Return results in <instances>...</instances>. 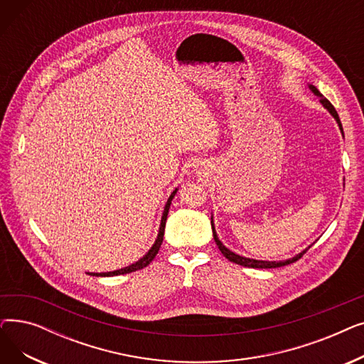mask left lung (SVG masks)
<instances>
[{
    "label": "left lung",
    "mask_w": 364,
    "mask_h": 364,
    "mask_svg": "<svg viewBox=\"0 0 364 364\" xmlns=\"http://www.w3.org/2000/svg\"><path fill=\"white\" fill-rule=\"evenodd\" d=\"M310 90L316 94V95H320V102H321V105L326 107L329 112H331V114L332 117L336 119V122H338V125H339V128H341V131H342V124H341V121H339V117H338V112L335 110V107L332 106V103L328 100V99H324L323 95L320 94V91L314 87V85H310ZM211 225H213V233H214V240H215V243H217V246H218V250L221 251V254L228 259V261H232V262H236V264H239V265H243V267H247V269H277V267H283V265H288V264H292V262H295V261H298L305 252L309 251V247L305 251H302L301 254H298L296 257H294V258H291V259H286V261H258V259H251V258H245V257H240V255H236L235 252H232L230 250H227V247L220 242V239H218V236H217V233H215V228H214V224H213V221H211Z\"/></svg>",
    "instance_id": "left-lung-1"
}]
</instances>
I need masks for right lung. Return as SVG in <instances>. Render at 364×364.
Returning <instances> with one entry per match:
<instances>
[{
  "label": "right lung",
  "mask_w": 364,
  "mask_h": 364,
  "mask_svg": "<svg viewBox=\"0 0 364 364\" xmlns=\"http://www.w3.org/2000/svg\"><path fill=\"white\" fill-rule=\"evenodd\" d=\"M177 193V190H174L172 192V195L169 196L166 205H165V209H164V215H162V220H161V227H159V235H158V239L155 242V245H153L150 247V251L141 258L139 259L136 264H131L128 267H125V269H121V270H117V272H109V273H91V276H118V274H127V273H132V272H137V270H141L144 269V267H147L153 258L156 257L159 247L162 245V240H164V232H165V223H166V217H168V211H169V206H171V200L172 198H174V195Z\"/></svg>",
  "instance_id": "1"
}]
</instances>
